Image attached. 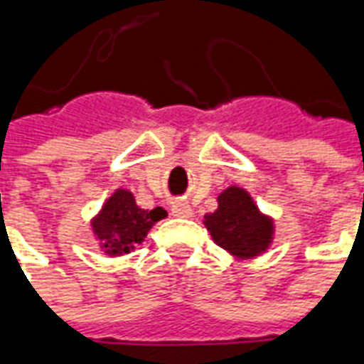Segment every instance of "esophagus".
<instances>
[{
  "label": "esophagus",
  "mask_w": 364,
  "mask_h": 364,
  "mask_svg": "<svg viewBox=\"0 0 364 364\" xmlns=\"http://www.w3.org/2000/svg\"><path fill=\"white\" fill-rule=\"evenodd\" d=\"M171 214H173L175 218H191L193 216V208L189 206V203L179 200V203H175L173 206H171Z\"/></svg>",
  "instance_id": "1"
}]
</instances>
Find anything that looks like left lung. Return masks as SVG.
Returning <instances> with one entry per match:
<instances>
[{"instance_id":"8db88e82","label":"left lung","mask_w":364,"mask_h":364,"mask_svg":"<svg viewBox=\"0 0 364 364\" xmlns=\"http://www.w3.org/2000/svg\"><path fill=\"white\" fill-rule=\"evenodd\" d=\"M204 225L218 247L243 260L266 252L274 239V220L235 185L218 195V208L204 216Z\"/></svg>"}]
</instances>
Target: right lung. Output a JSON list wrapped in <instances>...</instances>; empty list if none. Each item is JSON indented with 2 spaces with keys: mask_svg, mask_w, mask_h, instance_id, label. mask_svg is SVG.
<instances>
[{
  "mask_svg": "<svg viewBox=\"0 0 364 364\" xmlns=\"http://www.w3.org/2000/svg\"><path fill=\"white\" fill-rule=\"evenodd\" d=\"M168 216L164 208L144 210L134 203L131 191L117 189L92 218L94 237L109 257H121L144 241L150 228Z\"/></svg>",
  "mask_w": 364,
  "mask_h": 364,
  "instance_id": "obj_1",
  "label": "right lung"
}]
</instances>
